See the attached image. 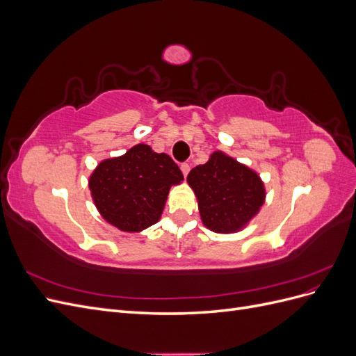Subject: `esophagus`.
I'll use <instances>...</instances> for the list:
<instances>
[{
  "label": "esophagus",
  "instance_id": "34e87169",
  "mask_svg": "<svg viewBox=\"0 0 356 356\" xmlns=\"http://www.w3.org/2000/svg\"><path fill=\"white\" fill-rule=\"evenodd\" d=\"M181 170H182V174H184V177H187L188 172H190V165L188 163H181Z\"/></svg>",
  "mask_w": 356,
  "mask_h": 356
}]
</instances>
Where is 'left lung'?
I'll use <instances>...</instances> for the list:
<instances>
[{
	"label": "left lung",
	"instance_id": "left-lung-1",
	"mask_svg": "<svg viewBox=\"0 0 356 356\" xmlns=\"http://www.w3.org/2000/svg\"><path fill=\"white\" fill-rule=\"evenodd\" d=\"M203 224L217 233L239 230L261 208L264 186L254 170L220 152L190 170Z\"/></svg>",
	"mask_w": 356,
	"mask_h": 356
}]
</instances>
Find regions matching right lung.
<instances>
[{
	"mask_svg": "<svg viewBox=\"0 0 356 356\" xmlns=\"http://www.w3.org/2000/svg\"><path fill=\"white\" fill-rule=\"evenodd\" d=\"M184 179L165 153L138 144L117 159L104 160L89 187L102 217L123 232H139L159 221L170 186Z\"/></svg>",
	"mask_w": 356,
	"mask_h": 356,
	"instance_id": "add662e5",
	"label": "right lung"
}]
</instances>
